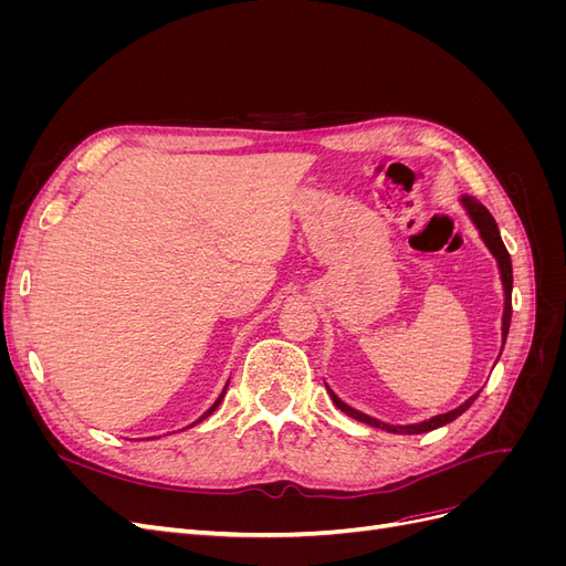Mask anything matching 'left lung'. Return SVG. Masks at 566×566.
Segmentation results:
<instances>
[{"label": "left lung", "instance_id": "obj_1", "mask_svg": "<svg viewBox=\"0 0 566 566\" xmlns=\"http://www.w3.org/2000/svg\"><path fill=\"white\" fill-rule=\"evenodd\" d=\"M460 205H462V208H465L468 217L472 219L474 229L479 231V238H482L484 245L489 248V252L495 256V262H499L501 283H503V297H505V302H503V325H501V331H503V345H505L507 331H510V318H512V262H510V254H507V250H505V245H503V238H501L499 224H495V219L491 217V212L484 208V205L479 202V200H474V198L468 196V193L460 196ZM501 352H503V347H501ZM325 387H328V385H325ZM328 394H331L333 403L342 410V413H347L349 418H354V420H358V422H366V424H370V427H380V430H387V432H394V434H422V432H432V430H437V427L449 424V422H453L458 416L465 413V410L472 406V401L479 397V391H476V394H472V397H470L465 403H460L458 408L449 410V413L434 416V418L424 420V422H416V424H387V422H382V420H378V418H370V416L361 413V410H356V408L347 406L345 401H342V399L337 397V394H335L331 387H328Z\"/></svg>", "mask_w": 566, "mask_h": 566}]
</instances>
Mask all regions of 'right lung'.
Instances as JSON below:
<instances>
[{
  "mask_svg": "<svg viewBox=\"0 0 566 566\" xmlns=\"http://www.w3.org/2000/svg\"><path fill=\"white\" fill-rule=\"evenodd\" d=\"M227 387H229V382H227ZM227 387H224V391H221V394H219V397H217V401H214V403H212V406H210L208 410H205V413H202V416H200V418H198L196 422H200V420H205V418H208V416H212V413H214V410H217V406L221 403V399H224V394H227ZM196 422H193V424H196Z\"/></svg>",
  "mask_w": 566,
  "mask_h": 566,
  "instance_id": "obj_1",
  "label": "right lung"
}]
</instances>
